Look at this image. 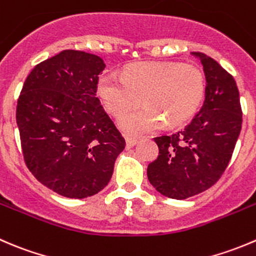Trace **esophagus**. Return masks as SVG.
Here are the masks:
<instances>
[{
	"label": "esophagus",
	"instance_id": "obj_1",
	"mask_svg": "<svg viewBox=\"0 0 256 256\" xmlns=\"http://www.w3.org/2000/svg\"><path fill=\"white\" fill-rule=\"evenodd\" d=\"M125 140H126V146H128V148H132L134 145H136V142H138V138H136V136L126 135Z\"/></svg>",
	"mask_w": 256,
	"mask_h": 256
}]
</instances>
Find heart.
<instances>
[{"label": "heart", "mask_w": 256, "mask_h": 256, "mask_svg": "<svg viewBox=\"0 0 256 256\" xmlns=\"http://www.w3.org/2000/svg\"><path fill=\"white\" fill-rule=\"evenodd\" d=\"M98 92L104 108L120 116L141 101L145 106L125 114L120 125L140 134L186 122L199 110L205 95V76L198 66L178 62H142L125 68L122 78L106 71L98 76Z\"/></svg>", "instance_id": "heart-1"}]
</instances>
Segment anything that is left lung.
Instances as JSON below:
<instances>
[{
  "instance_id": "1",
  "label": "left lung",
  "mask_w": 256,
  "mask_h": 256,
  "mask_svg": "<svg viewBox=\"0 0 256 256\" xmlns=\"http://www.w3.org/2000/svg\"><path fill=\"white\" fill-rule=\"evenodd\" d=\"M192 54L204 66V105L185 128L154 138L158 156L148 166L151 185L178 200L200 194L218 182L229 165L242 124L234 78L208 54Z\"/></svg>"
}]
</instances>
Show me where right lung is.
Instances as JSON below:
<instances>
[{
    "instance_id": "1",
    "label": "right lung",
    "mask_w": 256,
    "mask_h": 256,
    "mask_svg": "<svg viewBox=\"0 0 256 256\" xmlns=\"http://www.w3.org/2000/svg\"><path fill=\"white\" fill-rule=\"evenodd\" d=\"M104 68L96 54L64 50L34 66L17 100L27 168L42 185L70 199L102 190L126 145L96 98Z\"/></svg>"
}]
</instances>
